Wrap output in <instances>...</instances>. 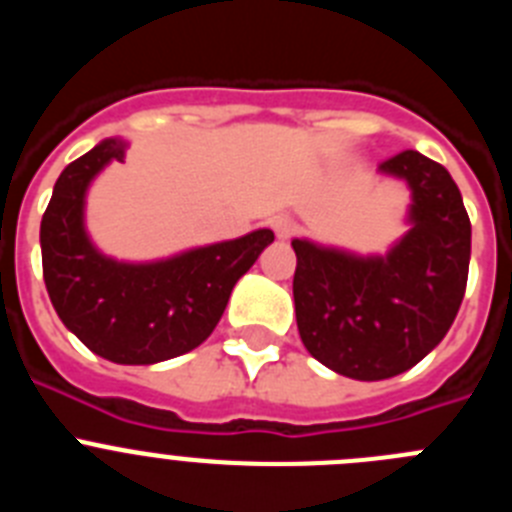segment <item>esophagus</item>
I'll return each mask as SVG.
<instances>
[{
    "label": "esophagus",
    "instance_id": "1",
    "mask_svg": "<svg viewBox=\"0 0 512 512\" xmlns=\"http://www.w3.org/2000/svg\"><path fill=\"white\" fill-rule=\"evenodd\" d=\"M271 228H274V233H277V238H282V241H287V238H292L295 235V220L289 215H277L274 220H271Z\"/></svg>",
    "mask_w": 512,
    "mask_h": 512
}]
</instances>
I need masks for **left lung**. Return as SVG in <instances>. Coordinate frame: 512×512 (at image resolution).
Instances as JSON below:
<instances>
[{
	"instance_id": "left-lung-1",
	"label": "left lung",
	"mask_w": 512,
	"mask_h": 512,
	"mask_svg": "<svg viewBox=\"0 0 512 512\" xmlns=\"http://www.w3.org/2000/svg\"><path fill=\"white\" fill-rule=\"evenodd\" d=\"M413 192L410 230L387 256L295 238L297 330L320 364L377 382L408 372L449 333L469 277L472 223L441 164L402 151L379 164Z\"/></svg>"
}]
</instances>
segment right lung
Returning <instances> with one entry per match:
<instances>
[{
  "mask_svg": "<svg viewBox=\"0 0 512 512\" xmlns=\"http://www.w3.org/2000/svg\"><path fill=\"white\" fill-rule=\"evenodd\" d=\"M122 158L125 143L107 138L61 171L40 220L43 279L58 318L89 351L115 364H158L210 336L274 233L253 230L151 264L110 259L84 230V197L94 176Z\"/></svg>",
  "mask_w": 512,
  "mask_h": 512,
  "instance_id": "add662e5",
  "label": "right lung"
}]
</instances>
